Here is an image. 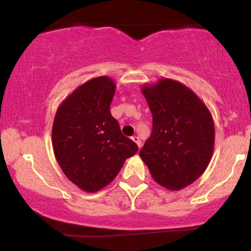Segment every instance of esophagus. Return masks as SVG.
Returning a JSON list of instances; mask_svg holds the SVG:
<instances>
[{
	"label": "esophagus",
	"mask_w": 251,
	"mask_h": 251,
	"mask_svg": "<svg viewBox=\"0 0 251 251\" xmlns=\"http://www.w3.org/2000/svg\"><path fill=\"white\" fill-rule=\"evenodd\" d=\"M132 140H133V142L136 143V145L138 146V149H140V146H142V143H140V139H139V137H137V136L132 137Z\"/></svg>",
	"instance_id": "esophagus-1"
}]
</instances>
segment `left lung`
Returning a JSON list of instances; mask_svg holds the SVG:
<instances>
[{"label":"left lung","mask_w":251,"mask_h":251,"mask_svg":"<svg viewBox=\"0 0 251 251\" xmlns=\"http://www.w3.org/2000/svg\"><path fill=\"white\" fill-rule=\"evenodd\" d=\"M153 116L152 135L139 155L153 179L183 190L207 169L215 146L210 111L190 88L173 78L140 87Z\"/></svg>","instance_id":"left-lung-1"}]
</instances>
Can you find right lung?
<instances>
[{"instance_id":"1","label":"right lung","mask_w":251,"mask_h":251,"mask_svg":"<svg viewBox=\"0 0 251 251\" xmlns=\"http://www.w3.org/2000/svg\"><path fill=\"white\" fill-rule=\"evenodd\" d=\"M115 90L109 76L91 78L67 96L54 115V156L65 176L87 193L112 183L138 151L111 114Z\"/></svg>"}]
</instances>
